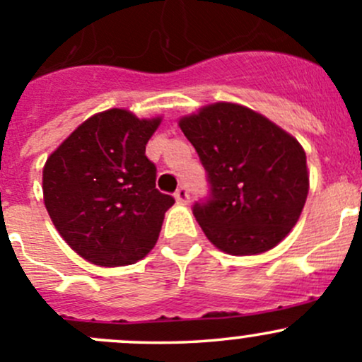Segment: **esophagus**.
<instances>
[{"label":"esophagus","mask_w":362,"mask_h":362,"mask_svg":"<svg viewBox=\"0 0 362 362\" xmlns=\"http://www.w3.org/2000/svg\"><path fill=\"white\" fill-rule=\"evenodd\" d=\"M175 199H177L178 203H189L191 196H189V191L185 185H180V187L177 189V192H175Z\"/></svg>","instance_id":"34e87169"}]
</instances>
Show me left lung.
I'll list each match as a JSON object with an SVG mask.
<instances>
[{"label": "left lung", "instance_id": "1", "mask_svg": "<svg viewBox=\"0 0 362 362\" xmlns=\"http://www.w3.org/2000/svg\"><path fill=\"white\" fill-rule=\"evenodd\" d=\"M208 180L192 214L206 238L233 255L261 254L282 242L308 194L306 156L298 140L240 105H208L180 119Z\"/></svg>", "mask_w": 362, "mask_h": 362}]
</instances>
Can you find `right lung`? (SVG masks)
<instances>
[{
  "label": "right lung",
  "instance_id": "1",
  "mask_svg": "<svg viewBox=\"0 0 362 362\" xmlns=\"http://www.w3.org/2000/svg\"><path fill=\"white\" fill-rule=\"evenodd\" d=\"M160 119L112 108L76 127L43 168V199L73 250L98 266L145 257L159 238L173 196L156 189L145 145Z\"/></svg>",
  "mask_w": 362,
  "mask_h": 362
}]
</instances>
